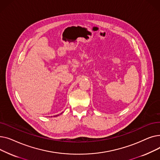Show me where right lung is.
Here are the masks:
<instances>
[{
  "instance_id": "add662e5",
  "label": "right lung",
  "mask_w": 160,
  "mask_h": 160,
  "mask_svg": "<svg viewBox=\"0 0 160 160\" xmlns=\"http://www.w3.org/2000/svg\"><path fill=\"white\" fill-rule=\"evenodd\" d=\"M61 114H62V113H61ZM58 115H56V116H54V117H57Z\"/></svg>"
}]
</instances>
